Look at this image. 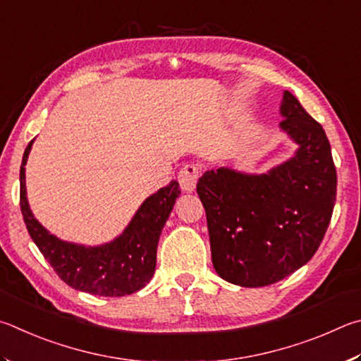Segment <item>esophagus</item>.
<instances>
[{
    "label": "esophagus",
    "instance_id": "34e87169",
    "mask_svg": "<svg viewBox=\"0 0 361 361\" xmlns=\"http://www.w3.org/2000/svg\"><path fill=\"white\" fill-rule=\"evenodd\" d=\"M200 166L198 164L188 163L184 168L179 171V176H177V180H179L180 188L184 192H193L195 187H197V182L200 179Z\"/></svg>",
    "mask_w": 361,
    "mask_h": 361
}]
</instances>
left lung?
I'll use <instances>...</instances> for the list:
<instances>
[{
	"label": "left lung",
	"mask_w": 361,
	"mask_h": 361,
	"mask_svg": "<svg viewBox=\"0 0 361 361\" xmlns=\"http://www.w3.org/2000/svg\"><path fill=\"white\" fill-rule=\"evenodd\" d=\"M282 131L295 155L267 174L206 171L197 192L206 209L212 264L241 287L282 281L317 252L336 201V168L319 122L290 92L281 104Z\"/></svg>",
	"instance_id": "left-lung-1"
}]
</instances>
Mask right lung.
I'll return each instance as SVG.
<instances>
[{
    "label": "right lung",
    "mask_w": 361,
    "mask_h": 361,
    "mask_svg": "<svg viewBox=\"0 0 361 361\" xmlns=\"http://www.w3.org/2000/svg\"><path fill=\"white\" fill-rule=\"evenodd\" d=\"M33 141L22 158L20 209L31 239L60 279L69 287L98 296H125L147 286L155 273L158 239L180 195L179 182L171 180L169 185L150 195L114 241L94 247L66 243L50 235L30 211L25 164Z\"/></svg>",
    "instance_id": "add662e5"
}]
</instances>
